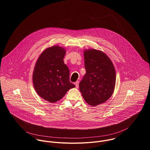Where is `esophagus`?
Listing matches in <instances>:
<instances>
[{
  "mask_svg": "<svg viewBox=\"0 0 150 150\" xmlns=\"http://www.w3.org/2000/svg\"><path fill=\"white\" fill-rule=\"evenodd\" d=\"M75 84L76 88H78V87H79V81H76L75 83Z\"/></svg>",
  "mask_w": 150,
  "mask_h": 150,
  "instance_id": "1",
  "label": "esophagus"
}]
</instances>
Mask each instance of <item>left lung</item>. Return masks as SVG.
<instances>
[{"label": "left lung", "mask_w": 150, "mask_h": 150, "mask_svg": "<svg viewBox=\"0 0 150 150\" xmlns=\"http://www.w3.org/2000/svg\"><path fill=\"white\" fill-rule=\"evenodd\" d=\"M84 57L86 73L79 83V90L85 101L95 106L112 95L115 86V70L111 60L101 51L86 50Z\"/></svg>", "instance_id": "left-lung-1"}]
</instances>
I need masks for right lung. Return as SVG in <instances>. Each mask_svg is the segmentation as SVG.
I'll use <instances>...</instances> for the list:
<instances>
[{
  "label": "right lung",
  "mask_w": 150,
  "mask_h": 150,
  "mask_svg": "<svg viewBox=\"0 0 150 150\" xmlns=\"http://www.w3.org/2000/svg\"><path fill=\"white\" fill-rule=\"evenodd\" d=\"M66 51L61 47H51L38 58L33 80L38 94L50 103L61 99L75 86L69 81V71L63 58Z\"/></svg>",
  "instance_id": "1"
}]
</instances>
